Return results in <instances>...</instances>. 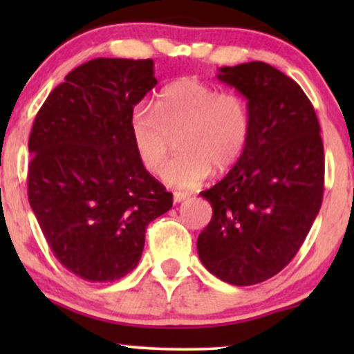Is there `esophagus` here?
<instances>
[{
  "label": "esophagus",
  "mask_w": 354,
  "mask_h": 354,
  "mask_svg": "<svg viewBox=\"0 0 354 354\" xmlns=\"http://www.w3.org/2000/svg\"><path fill=\"white\" fill-rule=\"evenodd\" d=\"M188 196H189L188 193H181V191H174V193H173V200H174V203L185 201Z\"/></svg>",
  "instance_id": "esophagus-1"
}]
</instances>
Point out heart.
Instances as JSON below:
<instances>
[{
    "instance_id": "b5f03b06",
    "label": "heart",
    "mask_w": 354,
    "mask_h": 354,
    "mask_svg": "<svg viewBox=\"0 0 354 354\" xmlns=\"http://www.w3.org/2000/svg\"><path fill=\"white\" fill-rule=\"evenodd\" d=\"M131 138L141 165L149 173L163 171L173 140L180 136L183 153L163 174L173 188L200 186L211 173L236 163L251 135L250 103L236 91H219L198 78H181L158 93L154 111L135 108Z\"/></svg>"
}]
</instances>
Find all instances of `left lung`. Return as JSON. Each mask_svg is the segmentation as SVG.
Wrapping results in <instances>:
<instances>
[{"label":"left lung","instance_id":"left-lung-1","mask_svg":"<svg viewBox=\"0 0 354 354\" xmlns=\"http://www.w3.org/2000/svg\"><path fill=\"white\" fill-rule=\"evenodd\" d=\"M251 109V135L231 171L201 196L213 208L198 254L216 278L250 286L278 274L301 248L318 216L324 149L311 101L271 64L219 68Z\"/></svg>","mask_w":354,"mask_h":354}]
</instances>
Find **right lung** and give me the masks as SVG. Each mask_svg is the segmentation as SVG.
I'll list each match as a JSON object with an SVG mask.
<instances>
[{
	"instance_id": "1",
	"label": "right lung",
	"mask_w": 354,
	"mask_h": 354,
	"mask_svg": "<svg viewBox=\"0 0 354 354\" xmlns=\"http://www.w3.org/2000/svg\"><path fill=\"white\" fill-rule=\"evenodd\" d=\"M156 83L153 59L96 58L68 73L35 118L28 200L56 259L88 281L135 270L146 228L173 206L129 128Z\"/></svg>"
}]
</instances>
